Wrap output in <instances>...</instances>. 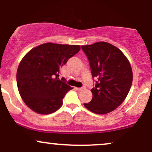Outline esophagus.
<instances>
[{"mask_svg":"<svg viewBox=\"0 0 152 152\" xmlns=\"http://www.w3.org/2000/svg\"><path fill=\"white\" fill-rule=\"evenodd\" d=\"M84 89H85V87H77L76 90L77 91H82V90H83Z\"/></svg>","mask_w":152,"mask_h":152,"instance_id":"obj_1","label":"esophagus"}]
</instances>
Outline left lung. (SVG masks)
Returning <instances> with one entry per match:
<instances>
[{
	"mask_svg": "<svg viewBox=\"0 0 152 152\" xmlns=\"http://www.w3.org/2000/svg\"><path fill=\"white\" fill-rule=\"evenodd\" d=\"M90 62L92 77H97L91 90L92 99L84 106L99 115L111 112L120 105L129 93L133 80L131 65L119 48L107 42L82 45Z\"/></svg>",
	"mask_w": 152,
	"mask_h": 152,
	"instance_id": "8db88e82",
	"label": "left lung"
}]
</instances>
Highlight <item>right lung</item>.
I'll return each instance as SVG.
<instances>
[{
  "label": "right lung",
  "instance_id": "obj_1",
  "mask_svg": "<svg viewBox=\"0 0 152 152\" xmlns=\"http://www.w3.org/2000/svg\"><path fill=\"white\" fill-rule=\"evenodd\" d=\"M80 50L78 45L47 42L23 57L16 79L20 95L30 110L49 115L60 108L65 94L73 87L59 79L60 68Z\"/></svg>",
  "mask_w": 152,
  "mask_h": 152
}]
</instances>
